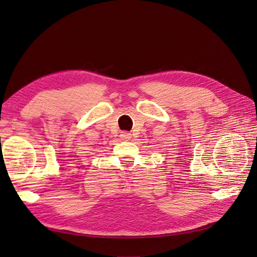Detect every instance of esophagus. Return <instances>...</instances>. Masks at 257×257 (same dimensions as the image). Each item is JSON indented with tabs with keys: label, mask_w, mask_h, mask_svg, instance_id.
Listing matches in <instances>:
<instances>
[{
	"label": "esophagus",
	"mask_w": 257,
	"mask_h": 257,
	"mask_svg": "<svg viewBox=\"0 0 257 257\" xmlns=\"http://www.w3.org/2000/svg\"><path fill=\"white\" fill-rule=\"evenodd\" d=\"M120 137H121V139H123V141H130V139L132 138V134L127 133V132H122V133L120 134Z\"/></svg>",
	"instance_id": "34e87169"
}]
</instances>
